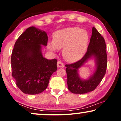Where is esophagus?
Listing matches in <instances>:
<instances>
[{
    "label": "esophagus",
    "mask_w": 121,
    "mask_h": 121,
    "mask_svg": "<svg viewBox=\"0 0 121 121\" xmlns=\"http://www.w3.org/2000/svg\"><path fill=\"white\" fill-rule=\"evenodd\" d=\"M57 67L58 68H63L64 67V64L61 61H58Z\"/></svg>",
    "instance_id": "obj_1"
}]
</instances>
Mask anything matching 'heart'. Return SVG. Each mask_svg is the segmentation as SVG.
Returning a JSON list of instances; mask_svg holds the SVG:
<instances>
[{
  "mask_svg": "<svg viewBox=\"0 0 121 121\" xmlns=\"http://www.w3.org/2000/svg\"><path fill=\"white\" fill-rule=\"evenodd\" d=\"M89 36L86 31L80 28L69 27L57 31L53 36V42L48 47L51 51L63 48L64 57L67 61L80 60L87 51Z\"/></svg>",
  "mask_w": 121,
  "mask_h": 121,
  "instance_id": "1",
  "label": "heart"
}]
</instances>
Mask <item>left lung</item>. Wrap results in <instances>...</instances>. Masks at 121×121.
Instances as JSON below:
<instances>
[{
	"instance_id": "obj_1",
	"label": "left lung",
	"mask_w": 121,
	"mask_h": 121,
	"mask_svg": "<svg viewBox=\"0 0 121 121\" xmlns=\"http://www.w3.org/2000/svg\"><path fill=\"white\" fill-rule=\"evenodd\" d=\"M92 30L87 51L84 57L77 62L65 65L68 89L73 94H85L94 90L106 74L107 56L105 39L95 27H92ZM92 56L97 59V70L90 79L82 81L78 77L77 71Z\"/></svg>"
}]
</instances>
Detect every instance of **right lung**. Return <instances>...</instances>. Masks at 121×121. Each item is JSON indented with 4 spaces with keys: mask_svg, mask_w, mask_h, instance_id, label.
<instances>
[{
    "mask_svg": "<svg viewBox=\"0 0 121 121\" xmlns=\"http://www.w3.org/2000/svg\"><path fill=\"white\" fill-rule=\"evenodd\" d=\"M47 34L32 26L15 43L11 57L12 77L25 94L36 95L45 90L51 76L57 70V59L48 60L41 53V45L47 46Z\"/></svg>",
    "mask_w": 121,
    "mask_h": 121,
    "instance_id": "obj_1",
    "label": "right lung"
}]
</instances>
